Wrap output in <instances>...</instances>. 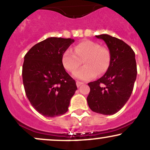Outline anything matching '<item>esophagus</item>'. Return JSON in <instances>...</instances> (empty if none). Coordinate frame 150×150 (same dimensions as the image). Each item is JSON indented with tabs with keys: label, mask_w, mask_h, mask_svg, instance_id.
<instances>
[{
	"label": "esophagus",
	"mask_w": 150,
	"mask_h": 150,
	"mask_svg": "<svg viewBox=\"0 0 150 150\" xmlns=\"http://www.w3.org/2000/svg\"><path fill=\"white\" fill-rule=\"evenodd\" d=\"M82 84H83V82H79V81H77V82H76V85H77V87H80V86L82 85Z\"/></svg>",
	"instance_id": "34e87169"
}]
</instances>
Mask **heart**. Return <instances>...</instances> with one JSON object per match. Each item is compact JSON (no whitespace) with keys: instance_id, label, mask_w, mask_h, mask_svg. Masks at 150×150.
Segmentation results:
<instances>
[{"instance_id":"b5f03b06","label":"heart","mask_w":150,"mask_h":150,"mask_svg":"<svg viewBox=\"0 0 150 150\" xmlns=\"http://www.w3.org/2000/svg\"><path fill=\"white\" fill-rule=\"evenodd\" d=\"M70 49L65 51L62 56V64L65 69L74 73L82 61L84 65L74 73V76L81 80H89L108 70L111 62V53L106 47L90 40L82 41Z\"/></svg>"}]
</instances>
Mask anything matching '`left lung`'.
Listing matches in <instances>:
<instances>
[{
    "mask_svg": "<svg viewBox=\"0 0 150 150\" xmlns=\"http://www.w3.org/2000/svg\"><path fill=\"white\" fill-rule=\"evenodd\" d=\"M106 43L111 62L107 71L99 80L88 83L90 92L87 98L94 112L113 115L128 101L137 77L135 55L123 41L108 34L96 36Z\"/></svg>",
    "mask_w": 150,
    "mask_h": 150,
    "instance_id": "8db88e82",
    "label": "left lung"
}]
</instances>
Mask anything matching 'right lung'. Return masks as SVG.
<instances>
[{
	"instance_id": "1",
	"label": "right lung",
	"mask_w": 150,
	"mask_h": 150,
	"mask_svg": "<svg viewBox=\"0 0 150 150\" xmlns=\"http://www.w3.org/2000/svg\"><path fill=\"white\" fill-rule=\"evenodd\" d=\"M74 42L49 37L31 48L24 58L22 80L26 95L32 106L46 117L66 113L77 89L62 64L63 54Z\"/></svg>"
}]
</instances>
